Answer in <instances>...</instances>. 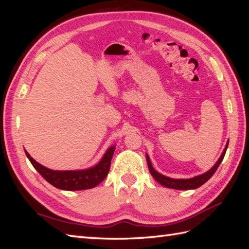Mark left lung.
Listing matches in <instances>:
<instances>
[{
    "label": "left lung",
    "instance_id": "obj_1",
    "mask_svg": "<svg viewBox=\"0 0 249 249\" xmlns=\"http://www.w3.org/2000/svg\"><path fill=\"white\" fill-rule=\"evenodd\" d=\"M228 144H229V141L227 142L223 154H221V156L219 157V160H217V162H216L215 165L212 168H211L209 171H206L205 173L201 174V176H197V177L192 178H171L162 176V174L158 173L155 170V169L152 167V162L150 160V157L146 155L147 166H149V170L152 174V177L154 178L160 185H162V186L168 187V188H173V189H182V190L196 189V188L200 187L201 185H203L205 182H208L209 179L212 178V176L215 173V171L217 170V168L219 167L220 162L223 161V160H224L226 151H227V147H228Z\"/></svg>",
    "mask_w": 249,
    "mask_h": 249
}]
</instances>
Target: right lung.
Returning <instances> with one entry per match:
<instances>
[{"label":"right lung","mask_w":249,"mask_h":249,"mask_svg":"<svg viewBox=\"0 0 249 249\" xmlns=\"http://www.w3.org/2000/svg\"><path fill=\"white\" fill-rule=\"evenodd\" d=\"M114 150V145L109 147L103 156L102 160L96 166L84 169V170L66 171H56L46 168L37 162L35 160H33L29 153L25 150L24 151L33 167L52 186L63 190H84L97 186L108 176Z\"/></svg>","instance_id":"1"}]
</instances>
